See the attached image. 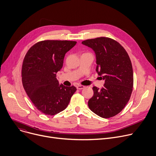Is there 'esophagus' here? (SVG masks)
Masks as SVG:
<instances>
[{
    "instance_id": "esophagus-1",
    "label": "esophagus",
    "mask_w": 156,
    "mask_h": 156,
    "mask_svg": "<svg viewBox=\"0 0 156 156\" xmlns=\"http://www.w3.org/2000/svg\"><path fill=\"white\" fill-rule=\"evenodd\" d=\"M85 88V87L84 86H83V85H77L76 86V88L77 89H78V90H82V89H83Z\"/></svg>"
}]
</instances>
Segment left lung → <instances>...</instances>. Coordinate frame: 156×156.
<instances>
[{
  "mask_svg": "<svg viewBox=\"0 0 156 156\" xmlns=\"http://www.w3.org/2000/svg\"><path fill=\"white\" fill-rule=\"evenodd\" d=\"M81 43L95 52L96 71L105 80L101 90L93 87L94 94L88 100V107L102 118L112 117L126 107L132 94L133 76L130 58L126 49L111 38L97 37Z\"/></svg>",
  "mask_w": 156,
  "mask_h": 156,
  "instance_id": "obj_1",
  "label": "left lung"
}]
</instances>
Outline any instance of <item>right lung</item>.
I'll use <instances>...</instances> for the list:
<instances>
[{"mask_svg":"<svg viewBox=\"0 0 156 156\" xmlns=\"http://www.w3.org/2000/svg\"><path fill=\"white\" fill-rule=\"evenodd\" d=\"M76 41L47 40L31 47L26 55L22 66L24 88L38 110L54 115L68 105L75 87L59 84L56 73L63 67L65 54Z\"/></svg>","mask_w":156,"mask_h":156,"instance_id":"obj_1","label":"right lung"}]
</instances>
